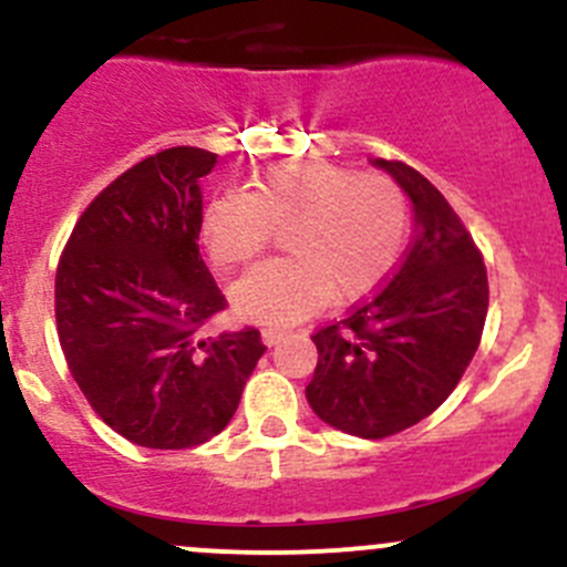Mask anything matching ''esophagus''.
Returning a JSON list of instances; mask_svg holds the SVG:
<instances>
[{
	"instance_id": "esophagus-1",
	"label": "esophagus",
	"mask_w": 567,
	"mask_h": 567,
	"mask_svg": "<svg viewBox=\"0 0 567 567\" xmlns=\"http://www.w3.org/2000/svg\"><path fill=\"white\" fill-rule=\"evenodd\" d=\"M285 334H288V331L279 329V326H266V329L260 331V337H262V342H266V346H277V342L282 340Z\"/></svg>"
}]
</instances>
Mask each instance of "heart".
<instances>
[{"instance_id":"heart-1","label":"heart","mask_w":567,"mask_h":567,"mask_svg":"<svg viewBox=\"0 0 567 567\" xmlns=\"http://www.w3.org/2000/svg\"><path fill=\"white\" fill-rule=\"evenodd\" d=\"M285 230L290 257L257 266L233 288L238 316L299 320L326 301L373 293L394 268L409 230V203L392 177L334 162L271 164L251 192H219L199 219V238L219 271L247 268Z\"/></svg>"}]
</instances>
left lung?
<instances>
[{"instance_id": "obj_1", "label": "left lung", "mask_w": 567, "mask_h": 567, "mask_svg": "<svg viewBox=\"0 0 567 567\" xmlns=\"http://www.w3.org/2000/svg\"><path fill=\"white\" fill-rule=\"evenodd\" d=\"M414 203V238L392 277L312 334L307 400L323 422L386 439L431 416L458 386L488 312L483 251L444 194L403 162L373 158Z\"/></svg>"}]
</instances>
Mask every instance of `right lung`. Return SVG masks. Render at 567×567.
I'll return each mask as SVG.
<instances>
[{"instance_id": "add662e5", "label": "right lung", "mask_w": 567, "mask_h": 567, "mask_svg": "<svg viewBox=\"0 0 567 567\" xmlns=\"http://www.w3.org/2000/svg\"><path fill=\"white\" fill-rule=\"evenodd\" d=\"M216 153L167 147L84 208L56 262L54 316L68 370L95 414L140 447L186 450L227 427L266 353L244 326L203 337L227 307L199 255Z\"/></svg>"}]
</instances>
